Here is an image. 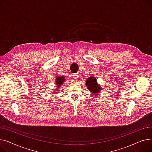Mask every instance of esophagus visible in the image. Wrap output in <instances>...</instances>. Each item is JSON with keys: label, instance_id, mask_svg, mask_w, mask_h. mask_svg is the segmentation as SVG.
<instances>
[{"label": "esophagus", "instance_id": "1", "mask_svg": "<svg viewBox=\"0 0 152 152\" xmlns=\"http://www.w3.org/2000/svg\"><path fill=\"white\" fill-rule=\"evenodd\" d=\"M72 78H73V80H76L78 78V76L77 74H73L72 75Z\"/></svg>", "mask_w": 152, "mask_h": 152}]
</instances>
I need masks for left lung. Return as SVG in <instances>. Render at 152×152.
Segmentation results:
<instances>
[{"instance_id":"8db88e82","label":"left lung","mask_w":152,"mask_h":152,"mask_svg":"<svg viewBox=\"0 0 152 152\" xmlns=\"http://www.w3.org/2000/svg\"><path fill=\"white\" fill-rule=\"evenodd\" d=\"M97 79L94 76L90 77L86 79V85L87 88L92 94H98L102 91V87L99 86L97 83Z\"/></svg>"}]
</instances>
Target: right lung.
Listing matches in <instances>:
<instances>
[{
    "label": "right lung",
    "mask_w": 152,
    "mask_h": 152,
    "mask_svg": "<svg viewBox=\"0 0 152 152\" xmlns=\"http://www.w3.org/2000/svg\"><path fill=\"white\" fill-rule=\"evenodd\" d=\"M65 77L61 76H57L56 77L55 79V84H56V89H58L59 87L63 84L65 82Z\"/></svg>",
    "instance_id": "obj_1"
}]
</instances>
